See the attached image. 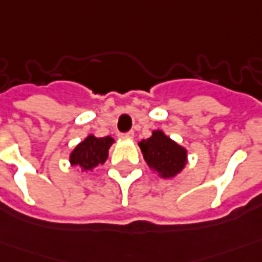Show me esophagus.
Returning a JSON list of instances; mask_svg holds the SVG:
<instances>
[{"label": "esophagus", "instance_id": "obj_1", "mask_svg": "<svg viewBox=\"0 0 262 262\" xmlns=\"http://www.w3.org/2000/svg\"><path fill=\"white\" fill-rule=\"evenodd\" d=\"M121 138L122 140H133L134 138V133L129 131V133H125V134H121Z\"/></svg>", "mask_w": 262, "mask_h": 262}]
</instances>
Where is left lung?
<instances>
[{"instance_id": "8db88e82", "label": "left lung", "mask_w": 262, "mask_h": 262, "mask_svg": "<svg viewBox=\"0 0 262 262\" xmlns=\"http://www.w3.org/2000/svg\"><path fill=\"white\" fill-rule=\"evenodd\" d=\"M138 147L149 169L164 180L181 174L188 164L187 148L171 140L162 129H154L149 138L138 142Z\"/></svg>"}]
</instances>
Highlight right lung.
Here are the masks:
<instances>
[{"label": "right lung", "mask_w": 262, "mask_h": 262, "mask_svg": "<svg viewBox=\"0 0 262 262\" xmlns=\"http://www.w3.org/2000/svg\"><path fill=\"white\" fill-rule=\"evenodd\" d=\"M113 144L114 138L110 135L95 137L94 134H88L70 152V165L85 172H93L98 165L107 161L108 151Z\"/></svg>", "instance_id": "right-lung-1"}]
</instances>
